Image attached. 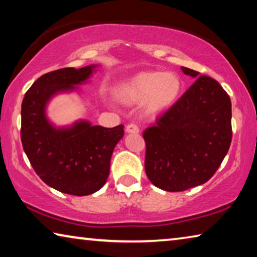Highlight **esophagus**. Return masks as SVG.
Segmentation results:
<instances>
[{
    "label": "esophagus",
    "mask_w": 257,
    "mask_h": 257,
    "mask_svg": "<svg viewBox=\"0 0 257 257\" xmlns=\"http://www.w3.org/2000/svg\"><path fill=\"white\" fill-rule=\"evenodd\" d=\"M125 133H128V134H138L139 133L138 125L135 124V123H129L127 127H125Z\"/></svg>",
    "instance_id": "esophagus-1"
}]
</instances>
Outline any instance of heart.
I'll return each mask as SVG.
<instances>
[{"label": "heart", "mask_w": 257, "mask_h": 257, "mask_svg": "<svg viewBox=\"0 0 257 257\" xmlns=\"http://www.w3.org/2000/svg\"><path fill=\"white\" fill-rule=\"evenodd\" d=\"M182 92L181 78L175 72L144 71L115 88V96L125 104L143 102L146 112L159 113L177 102Z\"/></svg>", "instance_id": "heart-1"}]
</instances>
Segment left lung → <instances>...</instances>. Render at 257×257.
Masks as SVG:
<instances>
[{
  "mask_svg": "<svg viewBox=\"0 0 257 257\" xmlns=\"http://www.w3.org/2000/svg\"><path fill=\"white\" fill-rule=\"evenodd\" d=\"M197 78L187 92L145 129V171L152 184L184 191L211 179L231 144V101L216 80L181 67Z\"/></svg>",
  "mask_w": 257,
  "mask_h": 257,
  "instance_id": "1",
  "label": "left lung"
}]
</instances>
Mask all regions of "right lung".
<instances>
[{"label":"right lung","mask_w":257,"mask_h":257,"mask_svg":"<svg viewBox=\"0 0 257 257\" xmlns=\"http://www.w3.org/2000/svg\"><path fill=\"white\" fill-rule=\"evenodd\" d=\"M96 67L47 72L34 82L21 104V143L35 172L52 188L76 196L93 194L106 182L123 124L104 128L78 120L68 127H55L47 119L46 106L55 95L77 90Z\"/></svg>","instance_id":"right-lung-1"}]
</instances>
